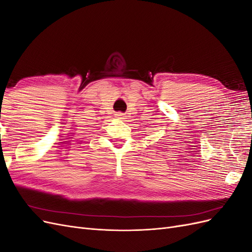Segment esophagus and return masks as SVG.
Wrapping results in <instances>:
<instances>
[{"mask_svg":"<svg viewBox=\"0 0 252 252\" xmlns=\"http://www.w3.org/2000/svg\"><path fill=\"white\" fill-rule=\"evenodd\" d=\"M116 117H117L118 119H124V118H125V114H124L123 112H117V113H116Z\"/></svg>","mask_w":252,"mask_h":252,"instance_id":"1","label":"esophagus"}]
</instances>
